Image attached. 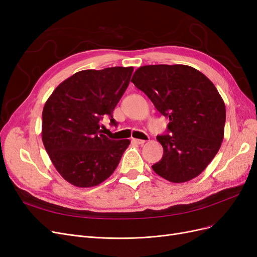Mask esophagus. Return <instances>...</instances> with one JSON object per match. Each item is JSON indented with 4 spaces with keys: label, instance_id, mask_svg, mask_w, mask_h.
Wrapping results in <instances>:
<instances>
[{
    "label": "esophagus",
    "instance_id": "34e87169",
    "mask_svg": "<svg viewBox=\"0 0 257 257\" xmlns=\"http://www.w3.org/2000/svg\"><path fill=\"white\" fill-rule=\"evenodd\" d=\"M133 142L136 143V144H138V145H143V144L146 143V141H144V139H136V138L133 139Z\"/></svg>",
    "mask_w": 257,
    "mask_h": 257
}]
</instances>
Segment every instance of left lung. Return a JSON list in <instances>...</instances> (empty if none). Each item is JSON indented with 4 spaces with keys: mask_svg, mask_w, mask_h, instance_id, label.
Segmentation results:
<instances>
[{
    "mask_svg": "<svg viewBox=\"0 0 257 257\" xmlns=\"http://www.w3.org/2000/svg\"><path fill=\"white\" fill-rule=\"evenodd\" d=\"M132 82L169 119L167 133L157 137L164 153L152 165L174 183L197 177L213 160L224 137L226 110L214 84L188 65H146Z\"/></svg>",
    "mask_w": 257,
    "mask_h": 257,
    "instance_id": "left-lung-1",
    "label": "left lung"
}]
</instances>
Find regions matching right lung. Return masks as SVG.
Masks as SVG:
<instances>
[{
  "label": "right lung",
  "mask_w": 257,
  "mask_h": 257,
  "mask_svg": "<svg viewBox=\"0 0 257 257\" xmlns=\"http://www.w3.org/2000/svg\"><path fill=\"white\" fill-rule=\"evenodd\" d=\"M133 67L85 69L60 83L43 109L42 138L52 164L67 182L91 188L109 178L128 139L111 141L102 134L128 87Z\"/></svg>",
  "instance_id": "1"
}]
</instances>
